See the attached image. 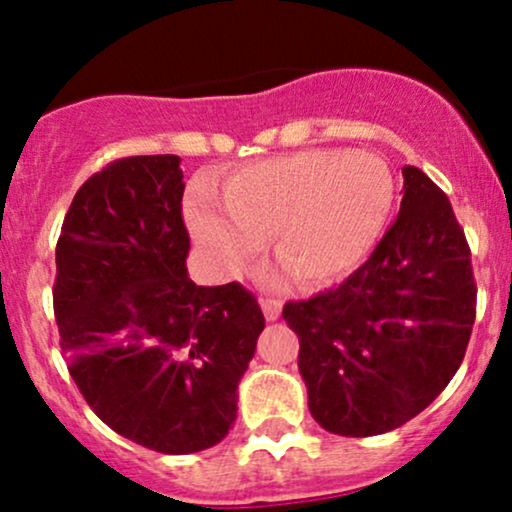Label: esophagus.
Segmentation results:
<instances>
[{"label": "esophagus", "mask_w": 512, "mask_h": 512, "mask_svg": "<svg viewBox=\"0 0 512 512\" xmlns=\"http://www.w3.org/2000/svg\"><path fill=\"white\" fill-rule=\"evenodd\" d=\"M260 305H262V313H264V317H267L269 322H274L276 317L281 315V301H279V298L262 296V298H260Z\"/></svg>", "instance_id": "esophagus-1"}]
</instances>
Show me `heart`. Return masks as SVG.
Returning <instances> with one entry per match:
<instances>
[{
    "label": "heart",
    "mask_w": 512,
    "mask_h": 512,
    "mask_svg": "<svg viewBox=\"0 0 512 512\" xmlns=\"http://www.w3.org/2000/svg\"><path fill=\"white\" fill-rule=\"evenodd\" d=\"M395 209L383 158L308 149L231 173L221 202L207 187L187 199L192 236L226 272H238L272 236L276 262L301 286H325L368 260Z\"/></svg>",
    "instance_id": "b5f03b06"
}]
</instances>
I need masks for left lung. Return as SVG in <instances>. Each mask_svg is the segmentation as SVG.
<instances>
[{"mask_svg":"<svg viewBox=\"0 0 512 512\" xmlns=\"http://www.w3.org/2000/svg\"><path fill=\"white\" fill-rule=\"evenodd\" d=\"M397 221L337 289L289 301L308 409L325 431L368 438L421 414L460 368L477 317L472 252L450 199L404 166Z\"/></svg>","mask_w":512,"mask_h":512,"instance_id":"8db88e82","label":"left lung"}]
</instances>
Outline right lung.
Wrapping results in <instances>:
<instances>
[{"mask_svg": "<svg viewBox=\"0 0 512 512\" xmlns=\"http://www.w3.org/2000/svg\"><path fill=\"white\" fill-rule=\"evenodd\" d=\"M180 158L129 156L79 187L57 240L60 346L88 407L163 455L221 443L264 330L238 281L187 276Z\"/></svg>", "mask_w": 512, "mask_h": 512, "instance_id": "right-lung-1", "label": "right lung"}]
</instances>
